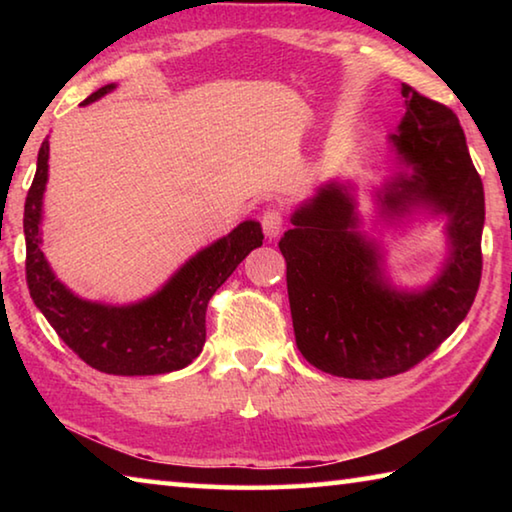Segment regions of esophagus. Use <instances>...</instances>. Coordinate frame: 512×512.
<instances>
[{"instance_id":"34e87169","label":"esophagus","mask_w":512,"mask_h":512,"mask_svg":"<svg viewBox=\"0 0 512 512\" xmlns=\"http://www.w3.org/2000/svg\"><path fill=\"white\" fill-rule=\"evenodd\" d=\"M284 228V216L277 207H268V210L262 214V230L266 239H275L280 235Z\"/></svg>"}]
</instances>
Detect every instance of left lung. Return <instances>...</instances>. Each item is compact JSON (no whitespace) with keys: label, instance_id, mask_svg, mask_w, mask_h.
I'll return each mask as SVG.
<instances>
[{"label":"left lung","instance_id":"left-lung-1","mask_svg":"<svg viewBox=\"0 0 512 512\" xmlns=\"http://www.w3.org/2000/svg\"><path fill=\"white\" fill-rule=\"evenodd\" d=\"M404 119L391 135L406 169L379 194L386 216L431 207L449 216L443 273L420 293L395 291L379 253L357 230L350 189L339 183L293 212L280 250L298 350L311 366L348 379L400 375L429 357L470 311L481 282L483 183L452 108L402 85Z\"/></svg>","mask_w":512,"mask_h":512}]
</instances>
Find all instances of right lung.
Listing matches in <instances>:
<instances>
[{"mask_svg": "<svg viewBox=\"0 0 512 512\" xmlns=\"http://www.w3.org/2000/svg\"><path fill=\"white\" fill-rule=\"evenodd\" d=\"M110 90H115V85H103L83 106ZM47 171L49 142L45 140L24 203V239L29 293L49 325L88 366L108 375H164L189 366L205 345L207 302L250 250L262 246V225L257 221L239 223L228 237L189 259L158 293L135 305L110 307L81 300L56 280L40 248Z\"/></svg>", "mask_w": 512, "mask_h": 512, "instance_id": "1", "label": "right lung"}]
</instances>
